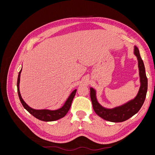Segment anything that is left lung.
Instances as JSON below:
<instances>
[{
	"label": "left lung",
	"mask_w": 155,
	"mask_h": 155,
	"mask_svg": "<svg viewBox=\"0 0 155 155\" xmlns=\"http://www.w3.org/2000/svg\"><path fill=\"white\" fill-rule=\"evenodd\" d=\"M134 54L138 59L140 82L138 92L134 99L121 105L108 109L99 104L97 100L96 90L92 87L90 88V95L94 110L101 118L107 121L115 123L122 122L137 114L143 104L147 91V78L143 62L140 57L139 50L136 46H134Z\"/></svg>",
	"instance_id": "obj_1"
}]
</instances>
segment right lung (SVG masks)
Returning <instances> with one entry per match:
<instances>
[{
  "mask_svg": "<svg viewBox=\"0 0 155 155\" xmlns=\"http://www.w3.org/2000/svg\"><path fill=\"white\" fill-rule=\"evenodd\" d=\"M22 71V69L20 70V72H18V78H17V92H18V95L19 97V100L21 102L22 106L24 107L25 109L29 112L30 113L35 117L36 118L39 119L41 121H52L58 120L60 118H62L65 115L67 114L68 111L69 110L70 106H71L72 100L74 97L76 95L77 89H75L74 90L72 93L70 94L68 97L67 98V101H65L63 107H61L59 109L57 110H49V109H34L33 108L30 107V106L28 105L26 102L23 100V99L21 97L20 91H19V83H20V76H21V73Z\"/></svg>",
  "mask_w": 155,
  "mask_h": 155,
  "instance_id": "add662e5",
  "label": "right lung"
}]
</instances>
